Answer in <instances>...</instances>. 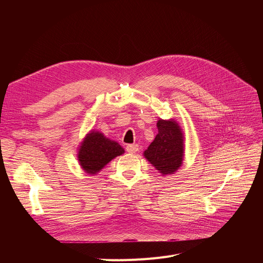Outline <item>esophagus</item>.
<instances>
[{"label": "esophagus", "instance_id": "esophagus-1", "mask_svg": "<svg viewBox=\"0 0 263 263\" xmlns=\"http://www.w3.org/2000/svg\"><path fill=\"white\" fill-rule=\"evenodd\" d=\"M126 150L128 151L129 154H135L136 151H139V145H136V144L128 145V146H127V148H126Z\"/></svg>", "mask_w": 263, "mask_h": 263}]
</instances>
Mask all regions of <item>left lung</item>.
<instances>
[{"label": "left lung", "instance_id": "8db88e82", "mask_svg": "<svg viewBox=\"0 0 263 263\" xmlns=\"http://www.w3.org/2000/svg\"><path fill=\"white\" fill-rule=\"evenodd\" d=\"M158 134L144 151V157L162 175H172L181 167L184 157V136L175 119H159Z\"/></svg>", "mask_w": 263, "mask_h": 263}]
</instances>
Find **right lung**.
Segmentation results:
<instances>
[{
  "mask_svg": "<svg viewBox=\"0 0 263 263\" xmlns=\"http://www.w3.org/2000/svg\"><path fill=\"white\" fill-rule=\"evenodd\" d=\"M123 153V148L117 142L107 139L99 131H90L79 147L78 160L83 171L96 175Z\"/></svg>",
  "mask_w": 263,
  "mask_h": 263,
  "instance_id": "add662e5",
  "label": "right lung"
}]
</instances>
